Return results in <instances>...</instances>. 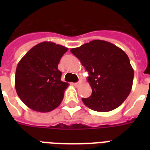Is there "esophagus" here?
<instances>
[{
  "instance_id": "obj_1",
  "label": "esophagus",
  "mask_w": 150,
  "mask_h": 150,
  "mask_svg": "<svg viewBox=\"0 0 150 150\" xmlns=\"http://www.w3.org/2000/svg\"><path fill=\"white\" fill-rule=\"evenodd\" d=\"M82 81H79V82H75V83H74V86H80V85L82 84Z\"/></svg>"
}]
</instances>
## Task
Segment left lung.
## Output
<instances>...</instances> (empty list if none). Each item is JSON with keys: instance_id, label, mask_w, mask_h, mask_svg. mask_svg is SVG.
<instances>
[{"instance_id": "8db88e82", "label": "left lung", "mask_w": 150, "mask_h": 150, "mask_svg": "<svg viewBox=\"0 0 150 150\" xmlns=\"http://www.w3.org/2000/svg\"><path fill=\"white\" fill-rule=\"evenodd\" d=\"M71 52L88 71L92 95L82 102L95 111L118 107L132 90L134 70L125 52L109 42L95 40Z\"/></svg>"}]
</instances>
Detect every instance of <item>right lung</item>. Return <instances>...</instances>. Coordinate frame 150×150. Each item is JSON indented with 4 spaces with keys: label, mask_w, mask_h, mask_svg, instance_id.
<instances>
[{
    "label": "right lung",
    "mask_w": 150,
    "mask_h": 150,
    "mask_svg": "<svg viewBox=\"0 0 150 150\" xmlns=\"http://www.w3.org/2000/svg\"><path fill=\"white\" fill-rule=\"evenodd\" d=\"M68 48L53 42L34 46L18 62L15 86L18 96L30 109L49 112L61 104L68 82H62L59 61Z\"/></svg>",
    "instance_id": "1"
}]
</instances>
